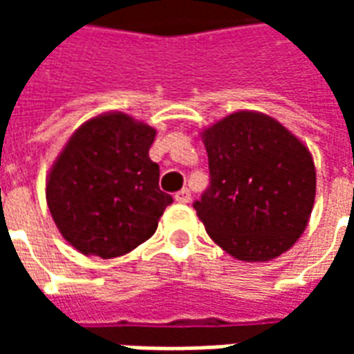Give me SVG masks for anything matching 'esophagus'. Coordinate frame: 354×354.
Wrapping results in <instances>:
<instances>
[{
  "label": "esophagus",
  "mask_w": 354,
  "mask_h": 354,
  "mask_svg": "<svg viewBox=\"0 0 354 354\" xmlns=\"http://www.w3.org/2000/svg\"><path fill=\"white\" fill-rule=\"evenodd\" d=\"M174 199H176V203H182V205H185V203H189L192 201V193H189V189H182V192H178L176 195H174Z\"/></svg>",
  "instance_id": "1"
}]
</instances>
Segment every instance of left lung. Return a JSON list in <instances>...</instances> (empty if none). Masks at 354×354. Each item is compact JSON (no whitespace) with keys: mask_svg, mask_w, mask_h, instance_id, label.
I'll return each instance as SVG.
<instances>
[{"mask_svg":"<svg viewBox=\"0 0 354 354\" xmlns=\"http://www.w3.org/2000/svg\"><path fill=\"white\" fill-rule=\"evenodd\" d=\"M210 187L195 201L205 230L241 261H269L309 223L317 170L309 147L267 113L239 109L201 131Z\"/></svg>","mask_w":354,"mask_h":354,"instance_id":"1","label":"left lung"}]
</instances>
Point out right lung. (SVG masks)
I'll list each match as a JSON object with an SVG mask.
<instances>
[{
    "instance_id": "add662e5",
    "label": "right lung",
    "mask_w": 354,
    "mask_h": 354,
    "mask_svg": "<svg viewBox=\"0 0 354 354\" xmlns=\"http://www.w3.org/2000/svg\"><path fill=\"white\" fill-rule=\"evenodd\" d=\"M157 131L124 111L80 124L53 162L45 197L60 235L85 256L111 260L146 243L172 203L149 159Z\"/></svg>"
}]
</instances>
